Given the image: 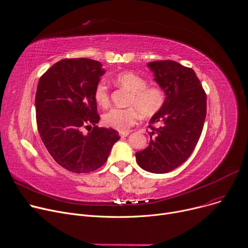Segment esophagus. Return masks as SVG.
<instances>
[{"label":"esophagus","mask_w":248,"mask_h":248,"mask_svg":"<svg viewBox=\"0 0 248 248\" xmlns=\"http://www.w3.org/2000/svg\"><path fill=\"white\" fill-rule=\"evenodd\" d=\"M119 134L121 137H126L129 134V131H120Z\"/></svg>","instance_id":"1"}]
</instances>
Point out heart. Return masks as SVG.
Here are the masks:
<instances>
[{"label":"heart","mask_w":248,"mask_h":248,"mask_svg":"<svg viewBox=\"0 0 248 248\" xmlns=\"http://www.w3.org/2000/svg\"><path fill=\"white\" fill-rule=\"evenodd\" d=\"M114 81L130 92L128 104L131 107L125 109H112L104 114V123L118 131H126L138 120L139 114L149 118L157 114L163 107L166 97L163 91L156 86H147V81L142 77L132 73L123 72L118 74ZM95 100L103 108H107L110 98L107 85L100 81L95 89Z\"/></svg>","instance_id":"obj_1"}]
</instances>
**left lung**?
I'll return each instance as SVG.
<instances>
[{
  "label": "left lung",
  "instance_id": "left-lung-1",
  "mask_svg": "<svg viewBox=\"0 0 248 248\" xmlns=\"http://www.w3.org/2000/svg\"><path fill=\"white\" fill-rule=\"evenodd\" d=\"M166 95L161 110L151 117L150 143L136 152L138 166L152 173H166L185 162L201 136L206 118V93L195 72L172 61L147 63Z\"/></svg>",
  "mask_w": 248,
  "mask_h": 248
}]
</instances>
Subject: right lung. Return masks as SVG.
Segmentation results:
<instances>
[{
    "instance_id": "obj_1",
    "label": "right lung",
    "mask_w": 248,
    "mask_h": 248,
    "mask_svg": "<svg viewBox=\"0 0 248 248\" xmlns=\"http://www.w3.org/2000/svg\"><path fill=\"white\" fill-rule=\"evenodd\" d=\"M88 58L62 60L40 78L36 97L38 132L53 159L65 170L85 173L101 168L120 139L112 128L98 127L95 89L105 74ZM90 128L88 134L83 128Z\"/></svg>"
}]
</instances>
